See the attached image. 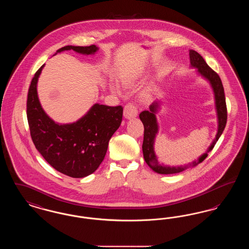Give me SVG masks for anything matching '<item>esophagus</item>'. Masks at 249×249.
Segmentation results:
<instances>
[{
	"mask_svg": "<svg viewBox=\"0 0 249 249\" xmlns=\"http://www.w3.org/2000/svg\"><path fill=\"white\" fill-rule=\"evenodd\" d=\"M123 115L126 119H134L138 115V108L133 103H128L124 107V112Z\"/></svg>",
	"mask_w": 249,
	"mask_h": 249,
	"instance_id": "obj_1",
	"label": "esophagus"
}]
</instances>
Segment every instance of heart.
Segmentation results:
<instances>
[{
    "label": "heart",
    "instance_id": "heart-1",
    "mask_svg": "<svg viewBox=\"0 0 249 249\" xmlns=\"http://www.w3.org/2000/svg\"><path fill=\"white\" fill-rule=\"evenodd\" d=\"M126 81H127V82H129V81H130V78H127V79H126ZM112 89H117L115 86H113V87H112Z\"/></svg>",
    "mask_w": 249,
    "mask_h": 249
}]
</instances>
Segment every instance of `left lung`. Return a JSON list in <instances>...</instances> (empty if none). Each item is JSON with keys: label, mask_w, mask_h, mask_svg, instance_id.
Segmentation results:
<instances>
[{"label": "left lung", "mask_w": 249, "mask_h": 249, "mask_svg": "<svg viewBox=\"0 0 249 249\" xmlns=\"http://www.w3.org/2000/svg\"><path fill=\"white\" fill-rule=\"evenodd\" d=\"M190 65L191 67H194L198 69V72L201 74L202 77H204L206 80L209 81L210 85L212 86L214 94V101H215V109L217 114V120H218V128L217 132L215 135V139L207 152L213 149L214 143L219 139L220 135L222 134L223 130L225 129L226 123H227V107H226L225 93H224V88L221 82V79L219 75L212 70L208 64L205 62V60L201 57V55L196 52L195 50H190ZM160 108V102H154L150 107L148 111H142L140 113L139 117L143 124V141H142V154L143 159L146 162V164L149 166L154 172L161 175H172V174H178L180 172H183L184 170L198 165L205 160V158L208 156L207 152L201 156L198 160L192 161L186 166H178V167H170V166L160 165L158 161V158L155 154L154 142L156 134L159 131V126L156 119V113L158 112V109Z\"/></svg>", "instance_id": "left-lung-1"}]
</instances>
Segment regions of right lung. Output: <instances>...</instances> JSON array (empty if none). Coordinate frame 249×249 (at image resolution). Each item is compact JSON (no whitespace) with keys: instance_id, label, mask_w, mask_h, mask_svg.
Here are the masks:
<instances>
[{"instance_id":"1","label":"right lung","mask_w":249,"mask_h":249,"mask_svg":"<svg viewBox=\"0 0 249 249\" xmlns=\"http://www.w3.org/2000/svg\"><path fill=\"white\" fill-rule=\"evenodd\" d=\"M84 55L94 54L98 48L66 46L57 52L71 50ZM44 65L36 71L29 89L27 119L36 149L54 169L73 178L94 173L107 154L108 142L122 121L123 108L95 104L89 111L70 124H58L40 105L37 81Z\"/></svg>"}]
</instances>
